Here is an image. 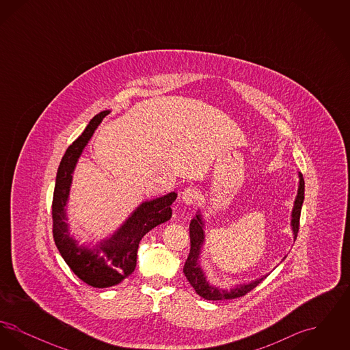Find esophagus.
Instances as JSON below:
<instances>
[{
    "label": "esophagus",
    "mask_w": 350,
    "mask_h": 350,
    "mask_svg": "<svg viewBox=\"0 0 350 350\" xmlns=\"http://www.w3.org/2000/svg\"><path fill=\"white\" fill-rule=\"evenodd\" d=\"M198 197H200V191L194 186H189V187L183 189V194H181V198L186 204H191L193 202L198 200Z\"/></svg>",
    "instance_id": "34e87169"
}]
</instances>
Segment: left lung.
I'll use <instances>...</instances> for the list:
<instances>
[{
  "instance_id": "left-lung-1",
  "label": "left lung",
  "mask_w": 350,
  "mask_h": 350,
  "mask_svg": "<svg viewBox=\"0 0 350 350\" xmlns=\"http://www.w3.org/2000/svg\"><path fill=\"white\" fill-rule=\"evenodd\" d=\"M298 178H299L298 193H297V197L294 200V206H293V211H291V220H290L291 231L294 234V241H295L297 234L299 231L300 210H301V204L304 200V180H303V176L300 172H298ZM204 226H206L204 217L198 208L196 217H193L190 221V253H189V257L183 267L185 277L187 278L189 283L194 287L196 293L200 297L207 300L234 299V298L245 295L247 293H250V290H253L258 283L262 282L267 278V274H265L260 278L252 280L250 282L236 283L231 288H221L220 286L210 282L206 271L203 270L202 264H200V254H202V250L204 247V240H206ZM284 258H286V256L283 257L282 261Z\"/></svg>"
}]
</instances>
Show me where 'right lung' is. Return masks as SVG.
<instances>
[{
    "label": "right lung",
    "mask_w": 350,
    "mask_h": 350,
    "mask_svg": "<svg viewBox=\"0 0 350 350\" xmlns=\"http://www.w3.org/2000/svg\"><path fill=\"white\" fill-rule=\"evenodd\" d=\"M107 114L110 110L97 114L68 147L57 169L52 200V232L57 250L81 281L97 288L116 286L133 273L140 240L152 228L172 217L170 204L177 198V193L172 191L163 197L142 202L117 231L100 239L96 245L80 244L70 233L67 206L73 173L85 147Z\"/></svg>",
    "instance_id": "1"
}]
</instances>
